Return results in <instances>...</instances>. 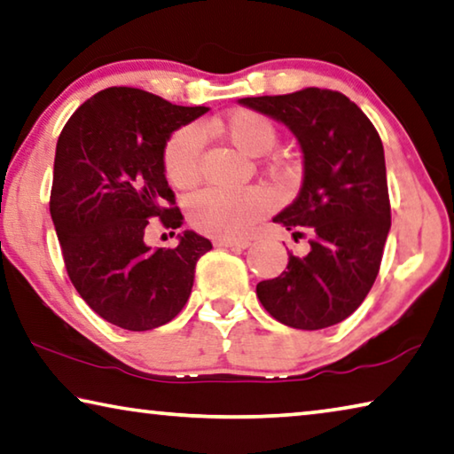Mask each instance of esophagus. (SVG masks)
I'll list each match as a JSON object with an SVG mask.
<instances>
[{
    "label": "esophagus",
    "mask_w": 454,
    "mask_h": 454,
    "mask_svg": "<svg viewBox=\"0 0 454 454\" xmlns=\"http://www.w3.org/2000/svg\"><path fill=\"white\" fill-rule=\"evenodd\" d=\"M214 247H220V248H239L244 250L250 247L248 240H226V239H215L214 240Z\"/></svg>",
    "instance_id": "1"
}]
</instances>
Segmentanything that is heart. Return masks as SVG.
<instances>
[{"mask_svg": "<svg viewBox=\"0 0 454 454\" xmlns=\"http://www.w3.org/2000/svg\"><path fill=\"white\" fill-rule=\"evenodd\" d=\"M204 133L224 137L247 155L269 153L278 139L275 123L266 114L253 109H236L210 123L177 129L163 151L165 176L176 188H190L198 182ZM270 193L262 188L242 192L204 190L190 200L188 214L190 222L200 232L218 239H236L266 212H270Z\"/></svg>", "mask_w": 454, "mask_h": 454, "instance_id": "b5f03b06", "label": "heart"}]
</instances>
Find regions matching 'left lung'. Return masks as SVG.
I'll use <instances>...</instances> for the list:
<instances>
[{
	"mask_svg": "<svg viewBox=\"0 0 454 454\" xmlns=\"http://www.w3.org/2000/svg\"><path fill=\"white\" fill-rule=\"evenodd\" d=\"M280 121L303 151V185L272 222L309 234V253L289 254L286 270L256 285L262 307L294 329H325L368 297L390 232L382 139L356 103L337 90L240 98Z\"/></svg>",
	"mask_w": 454,
	"mask_h": 454,
	"instance_id": "left-lung-1",
	"label": "left lung"
}]
</instances>
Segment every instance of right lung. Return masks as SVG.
<instances>
[{
	"label": "right lung",
	"mask_w": 454,
	"mask_h": 454,
	"mask_svg": "<svg viewBox=\"0 0 454 454\" xmlns=\"http://www.w3.org/2000/svg\"><path fill=\"white\" fill-rule=\"evenodd\" d=\"M204 113L111 86L78 106L56 143L50 214L67 272L86 305L121 329L174 319L190 299L198 258L212 248L192 230L174 248L143 239L149 220L182 226L163 151L171 133Z\"/></svg>",
	"instance_id": "obj_1"
}]
</instances>
